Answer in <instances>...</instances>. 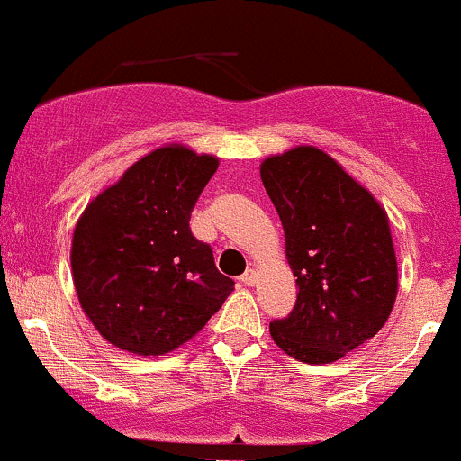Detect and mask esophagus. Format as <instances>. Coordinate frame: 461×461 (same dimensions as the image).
Listing matches in <instances>:
<instances>
[{"instance_id":"1","label":"esophagus","mask_w":461,"mask_h":461,"mask_svg":"<svg viewBox=\"0 0 461 461\" xmlns=\"http://www.w3.org/2000/svg\"><path fill=\"white\" fill-rule=\"evenodd\" d=\"M256 278H258V271H256L254 267H249L243 276H240V283L247 285V287H251V285L256 283Z\"/></svg>"}]
</instances>
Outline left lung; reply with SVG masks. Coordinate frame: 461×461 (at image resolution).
<instances>
[{
	"label": "left lung",
	"mask_w": 461,
	"mask_h": 461,
	"mask_svg": "<svg viewBox=\"0 0 461 461\" xmlns=\"http://www.w3.org/2000/svg\"><path fill=\"white\" fill-rule=\"evenodd\" d=\"M260 178L285 230L298 298L269 322L274 342L307 365H329L384 327L397 295L389 216L322 149L265 158Z\"/></svg>",
	"instance_id": "1"
}]
</instances>
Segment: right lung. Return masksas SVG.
Listing matches in <instances>:
<instances>
[{
  "label": "right lung",
  "instance_id": "add662e5",
  "mask_svg": "<svg viewBox=\"0 0 461 461\" xmlns=\"http://www.w3.org/2000/svg\"><path fill=\"white\" fill-rule=\"evenodd\" d=\"M218 167L212 154L163 145L84 210L72 234L81 309L110 345L163 356L196 336L234 292L190 216Z\"/></svg>",
  "mask_w": 461,
  "mask_h": 461
}]
</instances>
